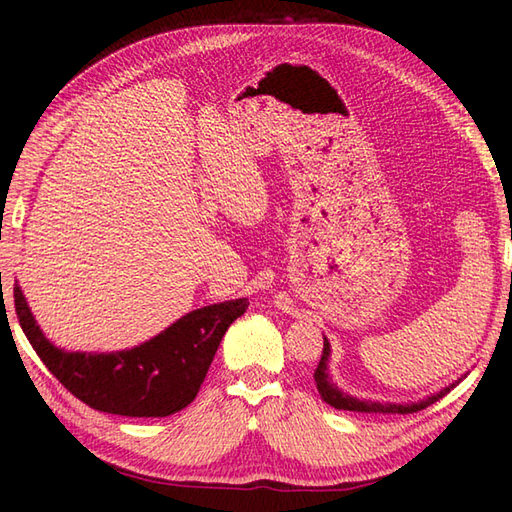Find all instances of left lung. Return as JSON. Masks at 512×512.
Here are the masks:
<instances>
[{
  "instance_id": "obj_1",
  "label": "left lung",
  "mask_w": 512,
  "mask_h": 512,
  "mask_svg": "<svg viewBox=\"0 0 512 512\" xmlns=\"http://www.w3.org/2000/svg\"><path fill=\"white\" fill-rule=\"evenodd\" d=\"M328 363H330V343L328 339H323V354H321V361L317 365V369H314V383H317V389L321 398L328 402L330 407L334 409H343V411H361V413H416L420 409H427L429 405H433V402L440 400L442 396H447L449 391L460 383H453L449 387L440 389L438 394H433L429 398L424 400H418V402H407V405H396V402H376V400H361V398H354L350 394H345V391H341L339 387L334 385V380L330 376V369H328Z\"/></svg>"
}]
</instances>
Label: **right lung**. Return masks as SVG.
Masks as SVG:
<instances>
[{"mask_svg": "<svg viewBox=\"0 0 512 512\" xmlns=\"http://www.w3.org/2000/svg\"><path fill=\"white\" fill-rule=\"evenodd\" d=\"M246 308L248 299H235L193 310L132 350L65 352L43 336L15 286L21 330L52 376L92 409L129 418H165L191 405L228 325Z\"/></svg>", "mask_w": 512, "mask_h": 512, "instance_id": "add662e5", "label": "right lung"}]
</instances>
